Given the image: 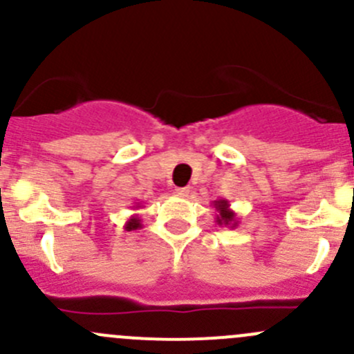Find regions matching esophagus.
<instances>
[{
    "label": "esophagus",
    "instance_id": "34e87169",
    "mask_svg": "<svg viewBox=\"0 0 354 354\" xmlns=\"http://www.w3.org/2000/svg\"><path fill=\"white\" fill-rule=\"evenodd\" d=\"M176 194L180 195V197H188V195H190V187L176 188Z\"/></svg>",
    "mask_w": 354,
    "mask_h": 354
}]
</instances>
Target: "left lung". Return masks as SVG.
<instances>
[{"label":"left lung","instance_id":"obj_1","mask_svg":"<svg viewBox=\"0 0 354 354\" xmlns=\"http://www.w3.org/2000/svg\"><path fill=\"white\" fill-rule=\"evenodd\" d=\"M212 207L216 209V223L219 224V226L231 227V230H234V227L238 226V223H240V221H238L236 212L231 209L230 200H226V198L214 200Z\"/></svg>","mask_w":354,"mask_h":354}]
</instances>
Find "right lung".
Segmentation results:
<instances>
[{
    "label": "right lung",
    "mask_w": 354,
    "mask_h": 354,
    "mask_svg": "<svg viewBox=\"0 0 354 354\" xmlns=\"http://www.w3.org/2000/svg\"><path fill=\"white\" fill-rule=\"evenodd\" d=\"M135 209H138V207H142L140 203H137V205H133ZM142 227V221L138 219V216L137 214H135V216H131L130 219L127 221V223H124V230L127 231H133V230H140Z\"/></svg>",
    "instance_id": "right-lung-1"
}]
</instances>
